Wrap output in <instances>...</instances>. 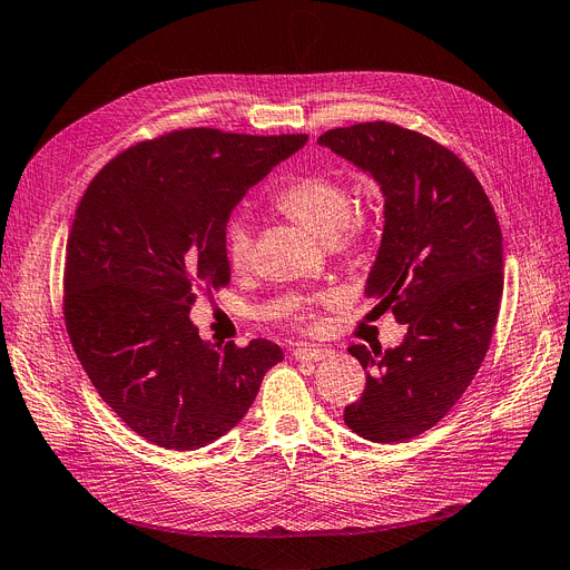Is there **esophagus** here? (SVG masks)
<instances>
[{"label": "esophagus", "instance_id": "34e87169", "mask_svg": "<svg viewBox=\"0 0 570 570\" xmlns=\"http://www.w3.org/2000/svg\"><path fill=\"white\" fill-rule=\"evenodd\" d=\"M294 360H302V362H321L325 357L332 355V351L323 348V346H299L294 348Z\"/></svg>", "mask_w": 570, "mask_h": 570}]
</instances>
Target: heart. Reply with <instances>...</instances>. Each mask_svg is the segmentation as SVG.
I'll return each instance as SVG.
<instances>
[{
  "label": "heart",
  "instance_id": "heart-1",
  "mask_svg": "<svg viewBox=\"0 0 570 570\" xmlns=\"http://www.w3.org/2000/svg\"><path fill=\"white\" fill-rule=\"evenodd\" d=\"M276 208L294 222L348 255H364L376 243L379 222L372 213L357 208L353 191L344 179L327 173H306L294 177L273 196ZM224 253L234 268H245L253 259V229L245 219H232L224 229ZM332 297H321L325 304ZM308 311L306 304L299 306Z\"/></svg>",
  "mask_w": 570,
  "mask_h": 570
}]
</instances>
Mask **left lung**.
I'll use <instances>...</instances> for the list:
<instances>
[{
    "mask_svg": "<svg viewBox=\"0 0 570 570\" xmlns=\"http://www.w3.org/2000/svg\"><path fill=\"white\" fill-rule=\"evenodd\" d=\"M323 147L383 191V236L364 294L406 325L400 346L348 353L367 385L344 412L360 438L391 444L438 425L489 351L503 297V234L480 179L451 149L389 121L334 128Z\"/></svg>",
    "mask_w": 570,
    "mask_h": 570,
    "instance_id": "left-lung-1",
    "label": "left lung"
}]
</instances>
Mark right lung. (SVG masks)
<instances>
[{"label": "right lung", "mask_w": 570, "mask_h": 570, "mask_svg": "<svg viewBox=\"0 0 570 570\" xmlns=\"http://www.w3.org/2000/svg\"><path fill=\"white\" fill-rule=\"evenodd\" d=\"M306 135L185 128L128 147L90 181L65 253L62 313L98 395L147 442L194 451L229 432L283 360L268 338L224 348L189 311L232 281L224 229Z\"/></svg>", "instance_id": "add662e5"}]
</instances>
